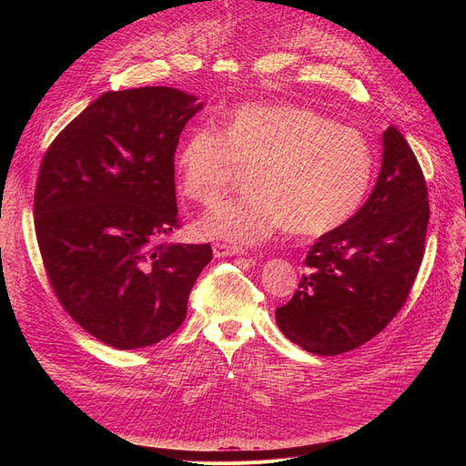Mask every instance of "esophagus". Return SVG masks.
Instances as JSON below:
<instances>
[{"label": "esophagus", "instance_id": "34e87169", "mask_svg": "<svg viewBox=\"0 0 466 466\" xmlns=\"http://www.w3.org/2000/svg\"><path fill=\"white\" fill-rule=\"evenodd\" d=\"M214 257H235V255H245V247L241 245H229V243H214Z\"/></svg>", "mask_w": 466, "mask_h": 466}]
</instances>
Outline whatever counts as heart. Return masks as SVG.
Masks as SVG:
<instances>
[{
    "label": "heart",
    "mask_w": 466,
    "mask_h": 466,
    "mask_svg": "<svg viewBox=\"0 0 466 466\" xmlns=\"http://www.w3.org/2000/svg\"><path fill=\"white\" fill-rule=\"evenodd\" d=\"M180 187L211 202L250 168L252 192L221 200L200 219L214 238L262 241L286 228L320 237L360 209L373 178V153L356 128L288 103H252L233 110L223 130L198 126L182 142Z\"/></svg>",
    "instance_id": "1"
}]
</instances>
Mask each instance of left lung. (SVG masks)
<instances>
[{
  "mask_svg": "<svg viewBox=\"0 0 466 466\" xmlns=\"http://www.w3.org/2000/svg\"><path fill=\"white\" fill-rule=\"evenodd\" d=\"M428 221L424 173L404 136L389 126L371 196L309 248L299 288L276 309L279 330L317 356L370 342L406 303L426 252Z\"/></svg>",
  "mask_w": 466,
  "mask_h": 466,
  "instance_id": "1",
  "label": "left lung"
}]
</instances>
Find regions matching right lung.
Returning <instances> with one entry per match:
<instances>
[{
    "label": "right lung",
    "mask_w": 466,
    "mask_h": 466,
    "mask_svg": "<svg viewBox=\"0 0 466 466\" xmlns=\"http://www.w3.org/2000/svg\"><path fill=\"white\" fill-rule=\"evenodd\" d=\"M202 108L173 87L108 91L56 136L35 188L42 264L64 311L118 350L153 346L187 317L211 247L180 225L175 151Z\"/></svg>",
    "instance_id": "add662e5"
}]
</instances>
